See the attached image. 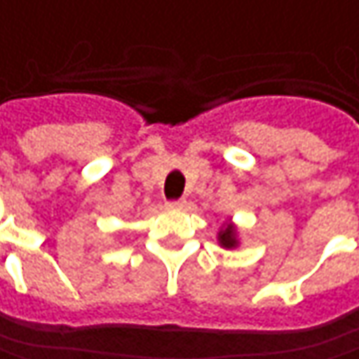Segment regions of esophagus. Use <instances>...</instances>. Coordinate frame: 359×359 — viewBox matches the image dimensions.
<instances>
[{
	"label": "esophagus",
	"mask_w": 359,
	"mask_h": 359,
	"mask_svg": "<svg viewBox=\"0 0 359 359\" xmlns=\"http://www.w3.org/2000/svg\"><path fill=\"white\" fill-rule=\"evenodd\" d=\"M167 204L170 208H182V206L187 204V201H184V198H177V201H168Z\"/></svg>",
	"instance_id": "1"
}]
</instances>
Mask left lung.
<instances>
[{"label": "left lung", "mask_w": 359, "mask_h": 359, "mask_svg": "<svg viewBox=\"0 0 359 359\" xmlns=\"http://www.w3.org/2000/svg\"><path fill=\"white\" fill-rule=\"evenodd\" d=\"M218 238H220V244H222V246H226V248H232V246L236 244V241H234V230H232V226L220 230Z\"/></svg>", "instance_id": "8db88e82"}]
</instances>
